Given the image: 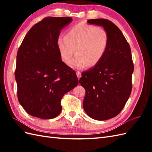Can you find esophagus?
Returning <instances> with one entry per match:
<instances>
[{
  "instance_id": "1",
  "label": "esophagus",
  "mask_w": 152,
  "mask_h": 152,
  "mask_svg": "<svg viewBox=\"0 0 152 152\" xmlns=\"http://www.w3.org/2000/svg\"><path fill=\"white\" fill-rule=\"evenodd\" d=\"M76 75H77V77H78V79H80V78H81V72H80V71H77V72H76Z\"/></svg>"
}]
</instances>
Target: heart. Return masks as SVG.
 Wrapping results in <instances>:
<instances>
[{
	"label": "heart",
	"instance_id": "heart-1",
	"mask_svg": "<svg viewBox=\"0 0 152 152\" xmlns=\"http://www.w3.org/2000/svg\"><path fill=\"white\" fill-rule=\"evenodd\" d=\"M108 43V34L105 29L82 23L71 27L66 36H60L57 40L60 56L64 63L69 64L76 53L77 56L71 65L77 69L96 65L104 56Z\"/></svg>",
	"mask_w": 152,
	"mask_h": 152
}]
</instances>
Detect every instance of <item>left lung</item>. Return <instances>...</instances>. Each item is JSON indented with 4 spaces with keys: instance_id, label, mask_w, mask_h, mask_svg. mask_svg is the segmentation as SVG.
Returning <instances> with one entry per match:
<instances>
[{
    "instance_id": "1",
    "label": "left lung",
    "mask_w": 152,
    "mask_h": 152,
    "mask_svg": "<svg viewBox=\"0 0 152 152\" xmlns=\"http://www.w3.org/2000/svg\"><path fill=\"white\" fill-rule=\"evenodd\" d=\"M107 32L109 43L102 60L83 72L79 83L86 90L83 107L90 118L103 121L118 115L132 90L134 64L129 44L120 29L106 19H89Z\"/></svg>"
}]
</instances>
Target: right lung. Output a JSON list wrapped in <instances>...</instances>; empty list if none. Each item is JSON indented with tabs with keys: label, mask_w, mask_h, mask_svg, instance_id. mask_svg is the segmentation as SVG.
I'll use <instances>...</instances> for the list:
<instances>
[{
	"label": "right lung",
	"mask_w": 152,
	"mask_h": 152,
	"mask_svg": "<svg viewBox=\"0 0 152 152\" xmlns=\"http://www.w3.org/2000/svg\"><path fill=\"white\" fill-rule=\"evenodd\" d=\"M72 21L69 17L44 18L28 31L18 49V101L34 117H57L63 95L78 84L75 71L61 61L57 45L61 31Z\"/></svg>",
	"instance_id": "obj_1"
}]
</instances>
